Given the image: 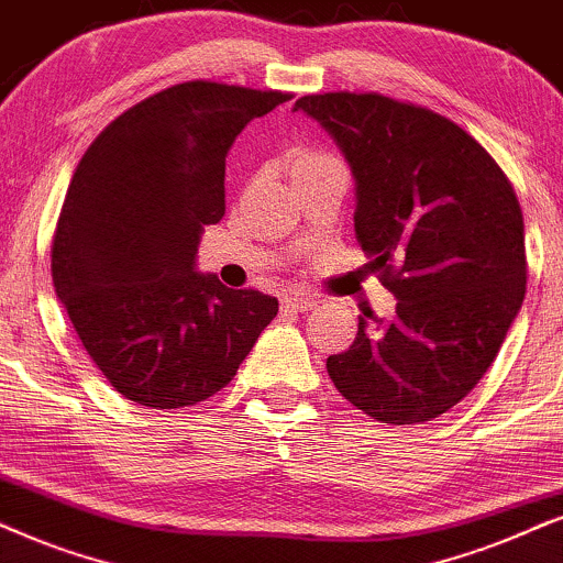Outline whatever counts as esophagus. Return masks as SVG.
I'll return each mask as SVG.
<instances>
[{
	"label": "esophagus",
	"instance_id": "34e87169",
	"mask_svg": "<svg viewBox=\"0 0 563 563\" xmlns=\"http://www.w3.org/2000/svg\"><path fill=\"white\" fill-rule=\"evenodd\" d=\"M319 301L314 296H303V294H286L283 296V306L288 311H311Z\"/></svg>",
	"mask_w": 563,
	"mask_h": 563
}]
</instances>
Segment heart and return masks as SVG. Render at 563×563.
Segmentation results:
<instances>
[{
    "label": "heart",
    "mask_w": 563,
    "mask_h": 563,
    "mask_svg": "<svg viewBox=\"0 0 563 563\" xmlns=\"http://www.w3.org/2000/svg\"><path fill=\"white\" fill-rule=\"evenodd\" d=\"M327 161H332L330 155L309 151V147H296V151L288 155V170L294 174V170L314 168V166H319V163H327Z\"/></svg>",
    "instance_id": "b5f03b06"
}]
</instances>
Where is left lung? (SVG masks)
<instances>
[{"instance_id": "left-lung-1", "label": "left lung", "mask_w": 563, "mask_h": 563, "mask_svg": "<svg viewBox=\"0 0 563 563\" xmlns=\"http://www.w3.org/2000/svg\"><path fill=\"white\" fill-rule=\"evenodd\" d=\"M355 184V239L397 298L358 317L327 358L338 393L382 423H423L457 405L494 364L528 283L515 189L465 130L376 92L298 98Z\"/></svg>"}]
</instances>
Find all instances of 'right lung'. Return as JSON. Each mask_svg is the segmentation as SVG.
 Listing matches in <instances>:
<instances>
[{"label": "right lung", "instance_id": "right-lung-1", "mask_svg": "<svg viewBox=\"0 0 563 563\" xmlns=\"http://www.w3.org/2000/svg\"><path fill=\"white\" fill-rule=\"evenodd\" d=\"M288 92L184 82L113 119L82 155L52 249L77 338L126 400L174 410L236 376L277 298L199 273L205 225L225 216V155Z\"/></svg>", "mask_w": 563, "mask_h": 563}]
</instances>
